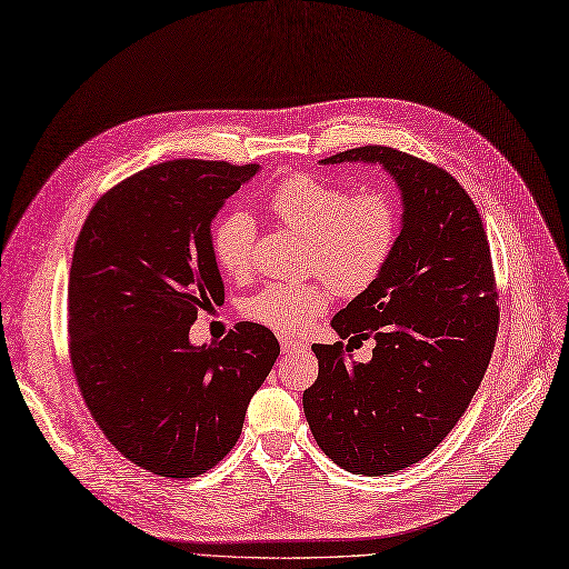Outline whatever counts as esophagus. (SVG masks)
I'll return each mask as SVG.
<instances>
[{
	"mask_svg": "<svg viewBox=\"0 0 569 569\" xmlns=\"http://www.w3.org/2000/svg\"><path fill=\"white\" fill-rule=\"evenodd\" d=\"M305 347H307L305 342L290 340V338H281V351H283V353H290V351H300V349H305Z\"/></svg>",
	"mask_w": 569,
	"mask_h": 569,
	"instance_id": "esophagus-1",
	"label": "esophagus"
}]
</instances>
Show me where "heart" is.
<instances>
[{"mask_svg":"<svg viewBox=\"0 0 569 569\" xmlns=\"http://www.w3.org/2000/svg\"><path fill=\"white\" fill-rule=\"evenodd\" d=\"M271 216L307 237V269L321 273L345 296L372 286L387 269L401 213L380 189L351 194L345 184L292 173L271 187ZM256 220L246 210H231L213 229V256L229 277H246L252 269ZM330 287L323 281L269 283L246 307L248 317L288 338H300L328 309Z\"/></svg>","mask_w":569,"mask_h":569,"instance_id":"heart-1","label":"heart"}]
</instances>
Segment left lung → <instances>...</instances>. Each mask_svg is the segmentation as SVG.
<instances>
[{"instance_id": "8db88e82", "label": "left lung", "mask_w": 569, "mask_h": 569, "mask_svg": "<svg viewBox=\"0 0 569 569\" xmlns=\"http://www.w3.org/2000/svg\"><path fill=\"white\" fill-rule=\"evenodd\" d=\"M380 163L401 189V234L387 269L335 313L342 340H376L359 365L342 342L313 345L319 377L302 406L319 448L363 476L425 459L469 408L492 359L499 307L488 234L448 171L385 144L321 163Z\"/></svg>"}]
</instances>
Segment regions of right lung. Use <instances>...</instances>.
I'll return each mask as SVG.
<instances>
[{
	"label": "right lung",
	"instance_id": "right-lung-1",
	"mask_svg": "<svg viewBox=\"0 0 569 569\" xmlns=\"http://www.w3.org/2000/svg\"><path fill=\"white\" fill-rule=\"evenodd\" d=\"M258 163L176 159L102 194L74 246L68 286L70 359L110 443L140 469L194 478L237 446L279 342L237 323L194 347L201 309L224 302L210 222Z\"/></svg>",
	"mask_w": 569,
	"mask_h": 569
}]
</instances>
